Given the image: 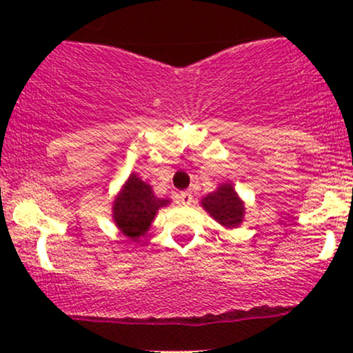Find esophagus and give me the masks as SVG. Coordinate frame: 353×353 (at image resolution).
<instances>
[{
    "mask_svg": "<svg viewBox=\"0 0 353 353\" xmlns=\"http://www.w3.org/2000/svg\"><path fill=\"white\" fill-rule=\"evenodd\" d=\"M177 199H179L181 205H191L193 203V193L191 191H183V193L177 194Z\"/></svg>",
    "mask_w": 353,
    "mask_h": 353,
    "instance_id": "obj_1",
    "label": "esophagus"
}]
</instances>
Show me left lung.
Segmentation results:
<instances>
[{"label":"left lung","mask_w":353,"mask_h":353,"mask_svg":"<svg viewBox=\"0 0 353 353\" xmlns=\"http://www.w3.org/2000/svg\"><path fill=\"white\" fill-rule=\"evenodd\" d=\"M201 206L227 229H236L243 223L244 201L230 183L220 184L213 193L201 199Z\"/></svg>","instance_id":"8db88e82"}]
</instances>
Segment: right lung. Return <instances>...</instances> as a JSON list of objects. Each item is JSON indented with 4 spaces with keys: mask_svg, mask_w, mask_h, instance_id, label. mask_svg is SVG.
<instances>
[{
    "mask_svg": "<svg viewBox=\"0 0 353 353\" xmlns=\"http://www.w3.org/2000/svg\"><path fill=\"white\" fill-rule=\"evenodd\" d=\"M165 205H169V199L157 198L150 184L143 183L137 174H131L114 199V223L124 236L138 241L150 229L159 208Z\"/></svg>",
    "mask_w": 353,
    "mask_h": 353,
    "instance_id": "add662e5",
    "label": "right lung"
}]
</instances>
